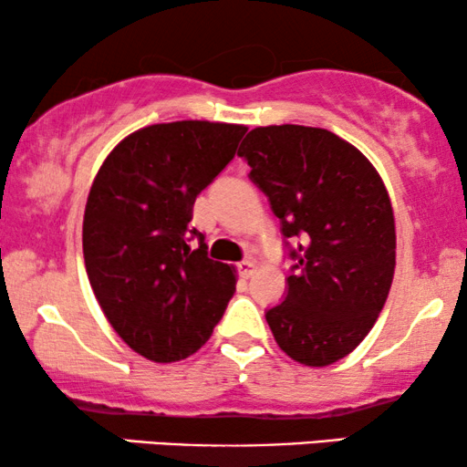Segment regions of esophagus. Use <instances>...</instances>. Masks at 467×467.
Here are the masks:
<instances>
[{
  "label": "esophagus",
  "mask_w": 467,
  "mask_h": 467,
  "mask_svg": "<svg viewBox=\"0 0 467 467\" xmlns=\"http://www.w3.org/2000/svg\"><path fill=\"white\" fill-rule=\"evenodd\" d=\"M238 272H240L242 278H251L253 274H254V264H253V261H248V259L246 261H240Z\"/></svg>",
  "instance_id": "34e87169"
}]
</instances>
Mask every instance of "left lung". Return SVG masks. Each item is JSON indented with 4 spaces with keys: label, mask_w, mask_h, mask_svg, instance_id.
<instances>
[{
    "label": "left lung",
    "mask_w": 467,
    "mask_h": 467,
    "mask_svg": "<svg viewBox=\"0 0 467 467\" xmlns=\"http://www.w3.org/2000/svg\"><path fill=\"white\" fill-rule=\"evenodd\" d=\"M240 157L270 200L285 238H299L283 304L265 312L293 361L325 368L359 347L387 302L395 219L369 159L321 127H254Z\"/></svg>",
    "instance_id": "1"
}]
</instances>
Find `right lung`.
Segmentation results:
<instances>
[{
	"label": "right lung",
	"mask_w": 467,
	"mask_h": 467,
	"mask_svg": "<svg viewBox=\"0 0 467 467\" xmlns=\"http://www.w3.org/2000/svg\"><path fill=\"white\" fill-rule=\"evenodd\" d=\"M244 133V125L210 120L142 127L114 146L88 191V283L120 340L149 361L200 350L234 296L235 267L210 259L203 234L189 223L195 197Z\"/></svg>",
	"instance_id": "right-lung-1"
}]
</instances>
